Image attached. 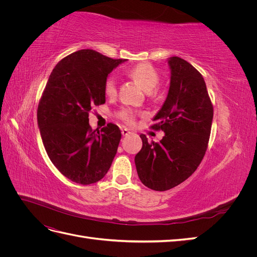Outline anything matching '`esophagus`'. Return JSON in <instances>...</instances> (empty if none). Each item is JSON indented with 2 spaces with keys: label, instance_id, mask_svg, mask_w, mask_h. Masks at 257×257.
<instances>
[{
  "label": "esophagus",
  "instance_id": "1",
  "mask_svg": "<svg viewBox=\"0 0 257 257\" xmlns=\"http://www.w3.org/2000/svg\"><path fill=\"white\" fill-rule=\"evenodd\" d=\"M121 133H122V135H123V136H127V135H130V134H131V132H130L127 128H122Z\"/></svg>",
  "mask_w": 257,
  "mask_h": 257
}]
</instances>
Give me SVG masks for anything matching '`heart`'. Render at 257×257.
<instances>
[{
	"instance_id": "b5f03b06",
	"label": "heart",
	"mask_w": 257,
	"mask_h": 257,
	"mask_svg": "<svg viewBox=\"0 0 257 257\" xmlns=\"http://www.w3.org/2000/svg\"><path fill=\"white\" fill-rule=\"evenodd\" d=\"M128 76L136 80L139 85L146 91L151 92L158 87L160 83V76L154 67L150 64H139L128 71ZM104 92L107 96H114L116 94V80L114 77H107L104 83ZM119 118L127 124H133L135 113L128 108H122L119 111Z\"/></svg>"
}]
</instances>
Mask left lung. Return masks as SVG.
I'll use <instances>...</instances> for the list:
<instances>
[{
  "mask_svg": "<svg viewBox=\"0 0 257 257\" xmlns=\"http://www.w3.org/2000/svg\"><path fill=\"white\" fill-rule=\"evenodd\" d=\"M166 100L154 116L151 128L165 135L160 143L148 142L135 157L141 181L154 191H167L185 181L199 166L208 148L213 106L203 76L189 62L172 57Z\"/></svg>",
  "mask_w": 257,
  "mask_h": 257,
  "instance_id": "left-lung-1",
  "label": "left lung"
}]
</instances>
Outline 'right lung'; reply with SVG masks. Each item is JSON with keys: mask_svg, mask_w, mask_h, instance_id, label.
I'll list each match as a JSON object with an SVG mask.
<instances>
[{"mask_svg": "<svg viewBox=\"0 0 257 257\" xmlns=\"http://www.w3.org/2000/svg\"><path fill=\"white\" fill-rule=\"evenodd\" d=\"M123 59L83 49L62 59L52 69L37 108V123L52 164L79 184L99 181L109 170L121 131L108 123L93 131L89 113L105 104L104 83Z\"/></svg>", "mask_w": 257, "mask_h": 257, "instance_id": "1", "label": "right lung"}]
</instances>
